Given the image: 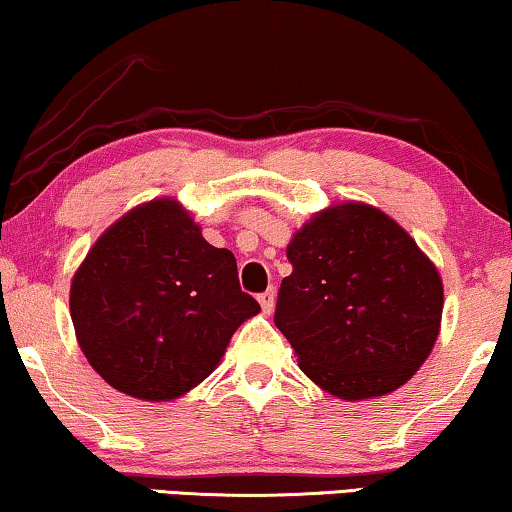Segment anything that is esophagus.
<instances>
[{"label": "esophagus", "instance_id": "34e87169", "mask_svg": "<svg viewBox=\"0 0 512 512\" xmlns=\"http://www.w3.org/2000/svg\"><path fill=\"white\" fill-rule=\"evenodd\" d=\"M258 303L263 307V314H272V310H275V291L268 289L261 293V296H258Z\"/></svg>", "mask_w": 512, "mask_h": 512}]
</instances>
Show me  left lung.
I'll return each mask as SVG.
<instances>
[{
  "instance_id": "8db88e82",
  "label": "left lung",
  "mask_w": 512,
  "mask_h": 512,
  "mask_svg": "<svg viewBox=\"0 0 512 512\" xmlns=\"http://www.w3.org/2000/svg\"><path fill=\"white\" fill-rule=\"evenodd\" d=\"M293 272L275 324L298 366L342 401L403 387L429 359L443 319V279L408 230L366 202L312 214L286 247Z\"/></svg>"
}]
</instances>
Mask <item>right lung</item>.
I'll list each match as a JSON object with an SVG mask.
<instances>
[{"mask_svg":"<svg viewBox=\"0 0 512 512\" xmlns=\"http://www.w3.org/2000/svg\"><path fill=\"white\" fill-rule=\"evenodd\" d=\"M261 312L177 198L132 207L83 258L69 314L83 356L109 387L165 403L214 373L244 321Z\"/></svg>","mask_w":512,"mask_h":512,"instance_id":"add662e5","label":"right lung"}]
</instances>
